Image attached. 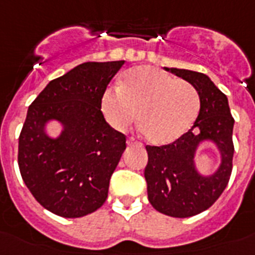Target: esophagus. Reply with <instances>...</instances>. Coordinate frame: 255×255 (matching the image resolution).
Listing matches in <instances>:
<instances>
[{
	"mask_svg": "<svg viewBox=\"0 0 255 255\" xmlns=\"http://www.w3.org/2000/svg\"><path fill=\"white\" fill-rule=\"evenodd\" d=\"M127 144H128V145H140L139 141H136V140L133 139V137H128V139H127Z\"/></svg>",
	"mask_w": 255,
	"mask_h": 255,
	"instance_id": "1",
	"label": "esophagus"
}]
</instances>
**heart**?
<instances>
[{
    "label": "heart",
    "instance_id": "1",
    "mask_svg": "<svg viewBox=\"0 0 255 255\" xmlns=\"http://www.w3.org/2000/svg\"><path fill=\"white\" fill-rule=\"evenodd\" d=\"M102 112L116 131L139 124L145 139L163 145L181 137L197 119L200 95L193 86L149 66L124 74L119 87L108 88L102 98Z\"/></svg>",
    "mask_w": 255,
    "mask_h": 255
}]
</instances>
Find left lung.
<instances>
[{"instance_id":"1","label":"left lung","mask_w":255,"mask_h":255,"mask_svg":"<svg viewBox=\"0 0 255 255\" xmlns=\"http://www.w3.org/2000/svg\"><path fill=\"white\" fill-rule=\"evenodd\" d=\"M165 70L197 90L200 112L193 127L173 143L145 147L148 200L160 213L192 217L213 205L229 182L233 169L234 119L226 95L208 75L184 69ZM202 141H212L222 155L220 167L209 176H202L194 164V155Z\"/></svg>"}]
</instances>
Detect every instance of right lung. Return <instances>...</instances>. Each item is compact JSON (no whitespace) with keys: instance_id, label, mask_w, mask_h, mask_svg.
Wrapping results in <instances>:
<instances>
[{"instance_id":"right-lung-1","label":"right lung","mask_w":255,"mask_h":255,"mask_svg":"<svg viewBox=\"0 0 255 255\" xmlns=\"http://www.w3.org/2000/svg\"><path fill=\"white\" fill-rule=\"evenodd\" d=\"M124 61L86 62L54 79L30 104L19 141V172L45 209L83 217L103 205L110 178L126 149V136L106 122L102 98ZM57 120L54 139L45 123Z\"/></svg>"}]
</instances>
